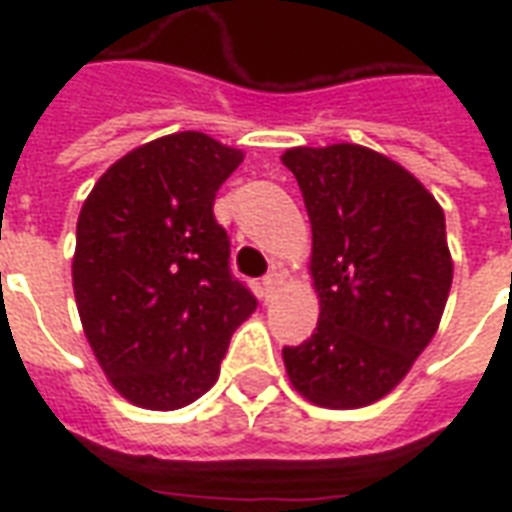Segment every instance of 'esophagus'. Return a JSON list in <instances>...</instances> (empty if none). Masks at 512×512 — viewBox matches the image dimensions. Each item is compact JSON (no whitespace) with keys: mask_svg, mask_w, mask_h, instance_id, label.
Masks as SVG:
<instances>
[{"mask_svg":"<svg viewBox=\"0 0 512 512\" xmlns=\"http://www.w3.org/2000/svg\"><path fill=\"white\" fill-rule=\"evenodd\" d=\"M279 285H282V274H279V271H271V274L263 279V290H266V296H271Z\"/></svg>","mask_w":512,"mask_h":512,"instance_id":"obj_1","label":"esophagus"}]
</instances>
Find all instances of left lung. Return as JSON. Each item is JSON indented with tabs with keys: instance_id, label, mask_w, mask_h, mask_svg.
Returning a JSON list of instances; mask_svg holds the SVG:
<instances>
[{
	"instance_id": "left-lung-1",
	"label": "left lung",
	"mask_w": 512,
	"mask_h": 512,
	"mask_svg": "<svg viewBox=\"0 0 512 512\" xmlns=\"http://www.w3.org/2000/svg\"><path fill=\"white\" fill-rule=\"evenodd\" d=\"M312 224L310 340L282 348L293 389L362 408L395 389L439 329L452 285L444 211L406 167L370 147H290Z\"/></svg>"
}]
</instances>
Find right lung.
Segmentation results:
<instances>
[{"label":"right lung","instance_id":"right-lung-1","mask_svg":"<svg viewBox=\"0 0 512 512\" xmlns=\"http://www.w3.org/2000/svg\"><path fill=\"white\" fill-rule=\"evenodd\" d=\"M244 153L200 131L117 158L76 222L73 293L98 365L128 403L175 411L205 395L257 301L230 274L213 200Z\"/></svg>","mask_w":512,"mask_h":512}]
</instances>
